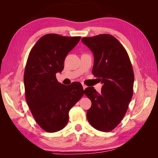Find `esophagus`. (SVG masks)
<instances>
[{
	"mask_svg": "<svg viewBox=\"0 0 158 158\" xmlns=\"http://www.w3.org/2000/svg\"><path fill=\"white\" fill-rule=\"evenodd\" d=\"M82 86H83V89H84V90H85V89H86V87H87L85 84H82Z\"/></svg>",
	"mask_w": 158,
	"mask_h": 158,
	"instance_id": "1",
	"label": "esophagus"
}]
</instances>
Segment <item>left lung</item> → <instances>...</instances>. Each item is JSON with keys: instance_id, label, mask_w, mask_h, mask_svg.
I'll use <instances>...</instances> for the list:
<instances>
[{"instance_id": "obj_1", "label": "left lung", "mask_w": 158, "mask_h": 158, "mask_svg": "<svg viewBox=\"0 0 158 158\" xmlns=\"http://www.w3.org/2000/svg\"><path fill=\"white\" fill-rule=\"evenodd\" d=\"M81 42L94 56L92 73L102 84L100 93L93 87L84 90L92 102L87 119L95 129L109 132L122 121L132 99V67L126 50L111 35L83 37Z\"/></svg>"}]
</instances>
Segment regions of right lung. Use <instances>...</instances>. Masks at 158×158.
Listing matches in <instances>:
<instances>
[{
	"label": "right lung",
	"instance_id": "right-lung-1",
	"mask_svg": "<svg viewBox=\"0 0 158 158\" xmlns=\"http://www.w3.org/2000/svg\"><path fill=\"white\" fill-rule=\"evenodd\" d=\"M80 39L47 34L29 53L23 77L26 102L37 124L46 132H56L65 127L69 111L84 93L80 83L65 85L56 77Z\"/></svg>",
	"mask_w": 158,
	"mask_h": 158
}]
</instances>
